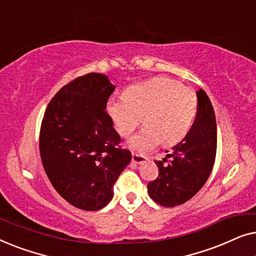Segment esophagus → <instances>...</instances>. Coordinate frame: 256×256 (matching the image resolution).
Instances as JSON below:
<instances>
[{
  "label": "esophagus",
  "instance_id": "obj_1",
  "mask_svg": "<svg viewBox=\"0 0 256 256\" xmlns=\"http://www.w3.org/2000/svg\"><path fill=\"white\" fill-rule=\"evenodd\" d=\"M132 162L135 164H142V163L146 162V157L142 156V155H138V154H132Z\"/></svg>",
  "mask_w": 256,
  "mask_h": 256
}]
</instances>
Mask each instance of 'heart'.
Masks as SVG:
<instances>
[{
  "label": "heart",
  "mask_w": 256,
  "mask_h": 256,
  "mask_svg": "<svg viewBox=\"0 0 256 256\" xmlns=\"http://www.w3.org/2000/svg\"><path fill=\"white\" fill-rule=\"evenodd\" d=\"M198 110L197 96L188 87L166 76H156L127 87L121 99H110L107 115L116 132L127 138L141 124L146 126L129 138L128 148L144 154L160 142L170 146L188 134Z\"/></svg>",
  "instance_id": "obj_1"
}]
</instances>
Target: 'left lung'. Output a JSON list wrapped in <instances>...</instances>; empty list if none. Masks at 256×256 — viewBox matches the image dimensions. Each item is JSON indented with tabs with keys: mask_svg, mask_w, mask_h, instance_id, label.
Returning a JSON list of instances; mask_svg holds the SVG:
<instances>
[{
	"mask_svg": "<svg viewBox=\"0 0 256 256\" xmlns=\"http://www.w3.org/2000/svg\"><path fill=\"white\" fill-rule=\"evenodd\" d=\"M198 110L188 134L163 160H155L158 177L148 184L150 198L174 208L191 199L211 174L216 152V115L208 94L197 92Z\"/></svg>",
	"mask_w": 256,
	"mask_h": 256,
	"instance_id": "obj_1",
	"label": "left lung"
}]
</instances>
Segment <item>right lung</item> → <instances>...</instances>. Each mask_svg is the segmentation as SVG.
I'll return each mask as SVG.
<instances>
[{"instance_id":"obj_1","label":"right lung","mask_w":256,"mask_h":256,"mask_svg":"<svg viewBox=\"0 0 256 256\" xmlns=\"http://www.w3.org/2000/svg\"><path fill=\"white\" fill-rule=\"evenodd\" d=\"M114 90L104 74L78 76L52 98L42 120L45 172L66 202L85 211L112 200L115 182L132 160L106 112Z\"/></svg>"}]
</instances>
